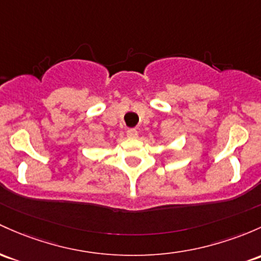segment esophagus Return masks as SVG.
<instances>
[{"label":"esophagus","instance_id":"34e87169","mask_svg":"<svg viewBox=\"0 0 261 261\" xmlns=\"http://www.w3.org/2000/svg\"><path fill=\"white\" fill-rule=\"evenodd\" d=\"M126 135H127L128 139H136L139 134H137V130H135V128H128Z\"/></svg>","mask_w":261,"mask_h":261}]
</instances>
